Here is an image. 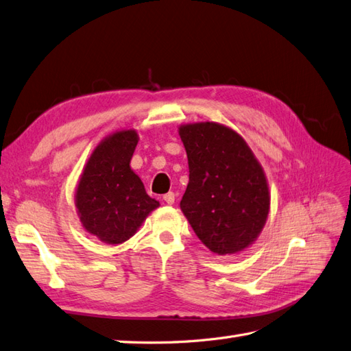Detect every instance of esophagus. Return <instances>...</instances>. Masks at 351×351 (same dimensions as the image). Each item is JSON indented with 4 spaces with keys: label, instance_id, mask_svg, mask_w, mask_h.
I'll return each mask as SVG.
<instances>
[{
    "label": "esophagus",
    "instance_id": "esophagus-1",
    "mask_svg": "<svg viewBox=\"0 0 351 351\" xmlns=\"http://www.w3.org/2000/svg\"><path fill=\"white\" fill-rule=\"evenodd\" d=\"M175 193H172V191H170V193H167V194H165L163 195V199H165V202L167 203V204H173L175 203Z\"/></svg>",
    "mask_w": 351,
    "mask_h": 351
}]
</instances>
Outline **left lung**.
<instances>
[{
    "instance_id": "obj_1",
    "label": "left lung",
    "mask_w": 351,
    "mask_h": 351,
    "mask_svg": "<svg viewBox=\"0 0 351 351\" xmlns=\"http://www.w3.org/2000/svg\"><path fill=\"white\" fill-rule=\"evenodd\" d=\"M189 182L181 210L195 235L215 254H234L253 244L266 223V176L241 135L213 122L179 128Z\"/></svg>"
}]
</instances>
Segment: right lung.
<instances>
[{
	"label": "right lung",
	"instance_id": "add662e5",
	"mask_svg": "<svg viewBox=\"0 0 351 351\" xmlns=\"http://www.w3.org/2000/svg\"><path fill=\"white\" fill-rule=\"evenodd\" d=\"M136 144L134 129L103 139L77 184L75 202L82 226L107 244L125 243L160 206L129 166Z\"/></svg>",
	"mask_w": 351,
	"mask_h": 351
}]
</instances>
